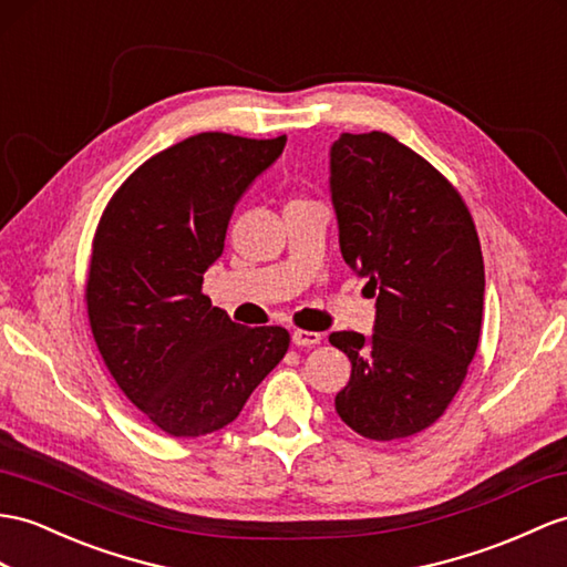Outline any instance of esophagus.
<instances>
[{
    "label": "esophagus",
    "mask_w": 567,
    "mask_h": 567,
    "mask_svg": "<svg viewBox=\"0 0 567 567\" xmlns=\"http://www.w3.org/2000/svg\"><path fill=\"white\" fill-rule=\"evenodd\" d=\"M320 341H322L320 331H308V329H296L293 331L296 347H317Z\"/></svg>",
    "instance_id": "obj_1"
}]
</instances>
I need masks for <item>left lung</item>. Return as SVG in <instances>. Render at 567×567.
<instances>
[{
	"mask_svg": "<svg viewBox=\"0 0 567 567\" xmlns=\"http://www.w3.org/2000/svg\"><path fill=\"white\" fill-rule=\"evenodd\" d=\"M331 202L343 261L375 302V331H334L351 380L334 406L368 440H402L452 404L478 349L481 243L462 195L388 132L341 134L331 146Z\"/></svg>",
	"mask_w": 567,
	"mask_h": 567,
	"instance_id": "1",
	"label": "left lung"
}]
</instances>
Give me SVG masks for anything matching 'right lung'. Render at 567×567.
<instances>
[{
    "mask_svg": "<svg viewBox=\"0 0 567 567\" xmlns=\"http://www.w3.org/2000/svg\"><path fill=\"white\" fill-rule=\"evenodd\" d=\"M284 146L286 134L187 136L124 179L95 228L84 291L95 347L124 396L173 437L236 421L291 343L284 327H243L202 293L233 206Z\"/></svg>",
    "mask_w": 567,
    "mask_h": 567,
    "instance_id": "add662e5",
    "label": "right lung"
}]
</instances>
